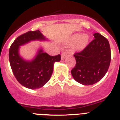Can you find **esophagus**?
Returning <instances> with one entry per match:
<instances>
[{
	"instance_id": "obj_1",
	"label": "esophagus",
	"mask_w": 120,
	"mask_h": 120,
	"mask_svg": "<svg viewBox=\"0 0 120 120\" xmlns=\"http://www.w3.org/2000/svg\"><path fill=\"white\" fill-rule=\"evenodd\" d=\"M66 55H67L66 52H63L61 55V60H64V59L66 58Z\"/></svg>"
}]
</instances>
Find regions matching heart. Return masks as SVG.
Returning <instances> with one entry per match:
<instances>
[{
  "instance_id": "1",
  "label": "heart",
  "mask_w": 120,
  "mask_h": 120,
  "mask_svg": "<svg viewBox=\"0 0 120 120\" xmlns=\"http://www.w3.org/2000/svg\"><path fill=\"white\" fill-rule=\"evenodd\" d=\"M89 35L87 34H75L70 41V43L73 45V49L75 51H81L84 49L90 42Z\"/></svg>"
}]
</instances>
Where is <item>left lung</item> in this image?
Wrapping results in <instances>:
<instances>
[{"instance_id": "1", "label": "left lung", "mask_w": 120, "mask_h": 120, "mask_svg": "<svg viewBox=\"0 0 120 120\" xmlns=\"http://www.w3.org/2000/svg\"><path fill=\"white\" fill-rule=\"evenodd\" d=\"M93 36L94 39L84 50L75 54L76 65L71 71L73 79L84 86L101 80L111 62V48L107 39L98 33Z\"/></svg>"}]
</instances>
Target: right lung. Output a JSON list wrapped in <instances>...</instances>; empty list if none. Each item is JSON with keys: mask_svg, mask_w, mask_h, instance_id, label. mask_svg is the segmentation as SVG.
<instances>
[{"mask_svg": "<svg viewBox=\"0 0 120 120\" xmlns=\"http://www.w3.org/2000/svg\"><path fill=\"white\" fill-rule=\"evenodd\" d=\"M48 41L39 30L29 31L18 36L9 48V59L12 71L18 82L29 89L42 87L52 75L54 64L61 60L60 54L49 56L40 47L30 60L24 59L20 54V47L31 41Z\"/></svg>", "mask_w": 120, "mask_h": 120, "instance_id": "obj_1", "label": "right lung"}]
</instances>
